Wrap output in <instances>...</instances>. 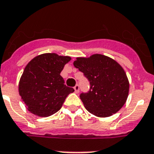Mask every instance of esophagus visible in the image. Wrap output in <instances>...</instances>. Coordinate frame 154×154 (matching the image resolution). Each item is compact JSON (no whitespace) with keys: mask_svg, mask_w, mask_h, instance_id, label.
<instances>
[{"mask_svg":"<svg viewBox=\"0 0 154 154\" xmlns=\"http://www.w3.org/2000/svg\"><path fill=\"white\" fill-rule=\"evenodd\" d=\"M73 88H74V91H75V93H79V91H80V87H79V85H76L74 86V87H73Z\"/></svg>","mask_w":154,"mask_h":154,"instance_id":"34e87169","label":"esophagus"}]
</instances>
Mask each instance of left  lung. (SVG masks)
I'll return each instance as SVG.
<instances>
[{
	"label": "left lung",
	"instance_id": "left-lung-1",
	"mask_svg": "<svg viewBox=\"0 0 154 154\" xmlns=\"http://www.w3.org/2000/svg\"><path fill=\"white\" fill-rule=\"evenodd\" d=\"M73 66L90 83L89 91L80 95L88 112L106 117L122 108L128 95L129 82L119 63L106 55L95 54L89 58H77Z\"/></svg>",
	"mask_w": 154,
	"mask_h": 154
}]
</instances>
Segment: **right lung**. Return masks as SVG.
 Segmentation results:
<instances>
[{
	"label": "right lung",
	"mask_w": 154,
	"mask_h": 154,
	"mask_svg": "<svg viewBox=\"0 0 154 154\" xmlns=\"http://www.w3.org/2000/svg\"><path fill=\"white\" fill-rule=\"evenodd\" d=\"M69 56L45 53L33 58L25 67L19 92L27 109L39 117H49L61 109L67 95L74 91L64 85L60 73Z\"/></svg>",
	"instance_id": "add662e5"
}]
</instances>
